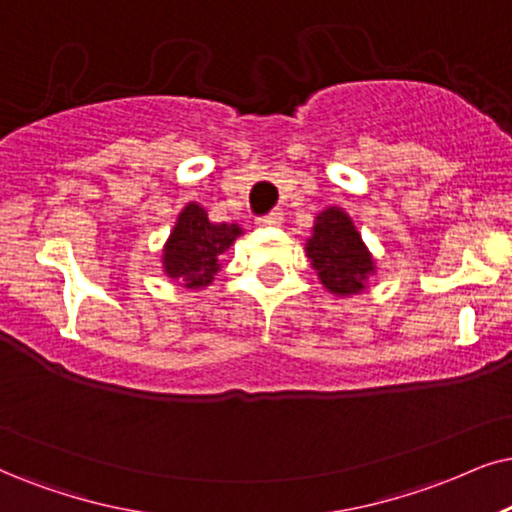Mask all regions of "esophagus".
<instances>
[{
  "label": "esophagus",
  "mask_w": 512,
  "mask_h": 512,
  "mask_svg": "<svg viewBox=\"0 0 512 512\" xmlns=\"http://www.w3.org/2000/svg\"><path fill=\"white\" fill-rule=\"evenodd\" d=\"M281 222H283V215H281V212H269V215H262V217H257V224H260V226H269V229H271V226H281Z\"/></svg>",
  "instance_id": "34e87169"
}]
</instances>
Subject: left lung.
I'll return each instance as SVG.
<instances>
[{
	"label": "left lung",
	"mask_w": 512,
	"mask_h": 512,
	"mask_svg": "<svg viewBox=\"0 0 512 512\" xmlns=\"http://www.w3.org/2000/svg\"><path fill=\"white\" fill-rule=\"evenodd\" d=\"M307 257L333 295L359 293L368 274H373L371 252L352 219L340 208H328L316 217L314 234L307 241Z\"/></svg>",
	"instance_id": "left-lung-1"
}]
</instances>
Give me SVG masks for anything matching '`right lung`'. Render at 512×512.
<instances>
[{"label":"right lung","mask_w":512,"mask_h":512,"mask_svg":"<svg viewBox=\"0 0 512 512\" xmlns=\"http://www.w3.org/2000/svg\"><path fill=\"white\" fill-rule=\"evenodd\" d=\"M241 234L238 224H212L208 212L189 203L165 245V274L184 288L210 286L219 271V255Z\"/></svg>","instance_id":"1"}]
</instances>
